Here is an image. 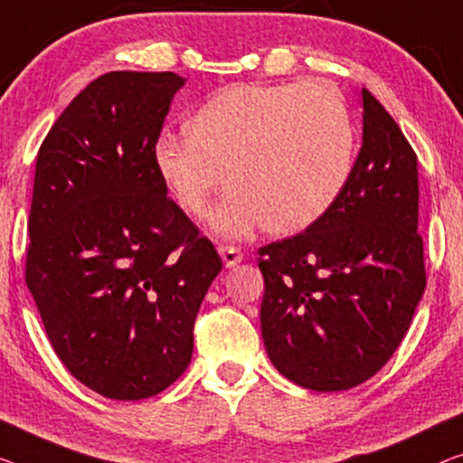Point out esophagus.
Returning a JSON list of instances; mask_svg holds the SVG:
<instances>
[{
	"mask_svg": "<svg viewBox=\"0 0 463 463\" xmlns=\"http://www.w3.org/2000/svg\"><path fill=\"white\" fill-rule=\"evenodd\" d=\"M218 253H220V258H222L226 268H232V266H237L239 261H243V253H241V250H237V247H232V245H220Z\"/></svg>",
	"mask_w": 463,
	"mask_h": 463,
	"instance_id": "1",
	"label": "esophagus"
}]
</instances>
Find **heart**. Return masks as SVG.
I'll return each mask as SVG.
<instances>
[{"mask_svg": "<svg viewBox=\"0 0 463 463\" xmlns=\"http://www.w3.org/2000/svg\"><path fill=\"white\" fill-rule=\"evenodd\" d=\"M354 120L324 80L232 85L203 103L187 135L164 133L154 164L184 212L199 216L220 184L212 231L245 239L260 226L293 234L330 210L354 160Z\"/></svg>", "mask_w": 463, "mask_h": 463, "instance_id": "heart-1", "label": "heart"}]
</instances>
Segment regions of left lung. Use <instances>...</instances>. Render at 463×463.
<instances>
[{
	"instance_id": "8db88e82",
	"label": "left lung",
	"mask_w": 463,
	"mask_h": 463,
	"mask_svg": "<svg viewBox=\"0 0 463 463\" xmlns=\"http://www.w3.org/2000/svg\"><path fill=\"white\" fill-rule=\"evenodd\" d=\"M362 149L324 216L261 247L260 322L268 357L309 391H347L376 374L424 295L418 157L362 89Z\"/></svg>"
}]
</instances>
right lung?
<instances>
[{"label":"right lung","instance_id":"add662e5","mask_svg":"<svg viewBox=\"0 0 463 463\" xmlns=\"http://www.w3.org/2000/svg\"><path fill=\"white\" fill-rule=\"evenodd\" d=\"M175 72H108L71 101L34 168L26 287L68 372L118 402L187 370L222 260L168 197L154 145Z\"/></svg>","mask_w":463,"mask_h":463}]
</instances>
